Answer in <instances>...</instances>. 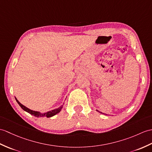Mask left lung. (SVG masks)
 <instances>
[{"label":"left lung","mask_w":152,"mask_h":152,"mask_svg":"<svg viewBox=\"0 0 152 152\" xmlns=\"http://www.w3.org/2000/svg\"><path fill=\"white\" fill-rule=\"evenodd\" d=\"M98 112H99V113H102V114H104V115H107V114H105V113H102V112H100V111H98V110H96Z\"/></svg>","instance_id":"obj_1"}]
</instances>
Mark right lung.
<instances>
[{
  "label": "right lung",
  "instance_id": "right-lung-1",
  "mask_svg": "<svg viewBox=\"0 0 152 152\" xmlns=\"http://www.w3.org/2000/svg\"><path fill=\"white\" fill-rule=\"evenodd\" d=\"M15 100H16L17 103H18V104L20 106V107L22 108L24 111L28 112V113H30L31 115H34L35 116H36V117H44V116H47V118L52 117V116H54L55 115H56L57 113H59L60 111L61 110L62 107H63V105H61V106H60L59 107H58L57 109H54V110L48 111L47 113H40V112L31 110V109H28V107H25L22 104H20V102L18 100H17L16 98H15Z\"/></svg>",
  "mask_w": 152,
  "mask_h": 152
}]
</instances>
